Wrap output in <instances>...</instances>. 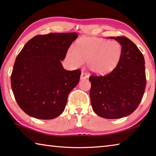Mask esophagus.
Instances as JSON below:
<instances>
[{"label":"esophagus","instance_id":"1","mask_svg":"<svg viewBox=\"0 0 156 156\" xmlns=\"http://www.w3.org/2000/svg\"><path fill=\"white\" fill-rule=\"evenodd\" d=\"M88 78H89V75H87L86 73H84V72H82L81 76H80L81 80H84V79H87Z\"/></svg>","mask_w":156,"mask_h":156}]
</instances>
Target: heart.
<instances>
[{
	"mask_svg": "<svg viewBox=\"0 0 156 156\" xmlns=\"http://www.w3.org/2000/svg\"><path fill=\"white\" fill-rule=\"evenodd\" d=\"M122 53L118 41L101 39H82L75 48L71 47L67 59L73 65L80 66L83 61L88 62V67L97 73H107L114 69L120 62Z\"/></svg>",
	"mask_w": 156,
	"mask_h": 156,
	"instance_id": "obj_1",
	"label": "heart"
}]
</instances>
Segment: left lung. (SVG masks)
Returning a JSON list of instances; mask_svg holds the SVG:
<instances>
[{
  "instance_id": "obj_1",
  "label": "left lung",
  "mask_w": 156,
  "mask_h": 156,
  "mask_svg": "<svg viewBox=\"0 0 156 156\" xmlns=\"http://www.w3.org/2000/svg\"><path fill=\"white\" fill-rule=\"evenodd\" d=\"M119 42L122 53L120 62L104 76L91 75L89 92L94 112L107 119L131 114L141 102L146 87L144 58L135 44L125 36L110 37Z\"/></svg>"
}]
</instances>
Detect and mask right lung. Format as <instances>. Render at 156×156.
Returning <instances> with one entry per match:
<instances>
[{
  "mask_svg": "<svg viewBox=\"0 0 156 156\" xmlns=\"http://www.w3.org/2000/svg\"><path fill=\"white\" fill-rule=\"evenodd\" d=\"M78 38L72 33H50L30 39L16 58L11 85L15 99L31 117L51 120L64 112L69 92L81 72L67 71L61 60Z\"/></svg>",
  "mask_w": 156,
  "mask_h": 156,
  "instance_id": "obj_1",
  "label": "right lung"
}]
</instances>
